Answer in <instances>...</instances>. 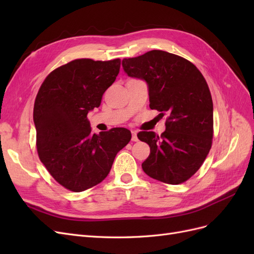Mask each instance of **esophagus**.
<instances>
[{"label": "esophagus", "mask_w": 254, "mask_h": 254, "mask_svg": "<svg viewBox=\"0 0 254 254\" xmlns=\"http://www.w3.org/2000/svg\"><path fill=\"white\" fill-rule=\"evenodd\" d=\"M131 133H132V137H131V140L133 141V142H136L137 140V135H136V131H131Z\"/></svg>", "instance_id": "obj_1"}]
</instances>
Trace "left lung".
Instances as JSON below:
<instances>
[{"label":"left lung","instance_id":"obj_1","mask_svg":"<svg viewBox=\"0 0 254 254\" xmlns=\"http://www.w3.org/2000/svg\"><path fill=\"white\" fill-rule=\"evenodd\" d=\"M130 77L147 83L149 107L167 115L160 136L141 131L137 137L150 147L142 163L146 175L168 184L190 179L205 160L213 139V102L198 68L175 54L153 50L122 61Z\"/></svg>","mask_w":254,"mask_h":254}]
</instances>
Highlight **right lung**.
<instances>
[{
	"mask_svg": "<svg viewBox=\"0 0 254 254\" xmlns=\"http://www.w3.org/2000/svg\"><path fill=\"white\" fill-rule=\"evenodd\" d=\"M120 66L121 59L73 60L51 72L36 96L38 155L53 178L76 193L101 183L131 139L121 127L92 133L87 118L101 105Z\"/></svg>",
	"mask_w": 254,
	"mask_h": 254,
	"instance_id": "right-lung-1",
	"label": "right lung"
}]
</instances>
